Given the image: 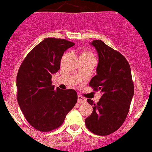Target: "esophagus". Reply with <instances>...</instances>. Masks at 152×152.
I'll use <instances>...</instances> for the list:
<instances>
[{
    "mask_svg": "<svg viewBox=\"0 0 152 152\" xmlns=\"http://www.w3.org/2000/svg\"><path fill=\"white\" fill-rule=\"evenodd\" d=\"M86 102H87V100H86V99L84 97L81 96V95L78 96V103H80V104H82V103H85Z\"/></svg>",
    "mask_w": 152,
    "mask_h": 152,
    "instance_id": "34e87169",
    "label": "esophagus"
}]
</instances>
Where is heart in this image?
I'll use <instances>...</instances> for the list:
<instances>
[{
    "label": "heart",
    "mask_w": 152,
    "mask_h": 152,
    "mask_svg": "<svg viewBox=\"0 0 152 152\" xmlns=\"http://www.w3.org/2000/svg\"><path fill=\"white\" fill-rule=\"evenodd\" d=\"M82 54H84V55H89V56H92V54L90 53V52H83Z\"/></svg>",
    "instance_id": "1"
}]
</instances>
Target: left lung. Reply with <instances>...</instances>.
I'll return each instance as SVG.
<instances>
[{
    "label": "left lung",
    "instance_id": "left-lung-1",
    "mask_svg": "<svg viewBox=\"0 0 152 152\" xmlns=\"http://www.w3.org/2000/svg\"><path fill=\"white\" fill-rule=\"evenodd\" d=\"M98 54L97 75L89 82L93 90L103 95L93 105L92 114L85 119L89 131L98 135H108L116 131L125 121L134 95V84L130 66L120 52L107 46L100 40L91 43Z\"/></svg>",
    "mask_w": 152,
    "mask_h": 152
}]
</instances>
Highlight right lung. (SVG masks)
Returning a JSON list of instances; mask_svg holds the SVG:
<instances>
[{
	"mask_svg": "<svg viewBox=\"0 0 152 152\" xmlns=\"http://www.w3.org/2000/svg\"><path fill=\"white\" fill-rule=\"evenodd\" d=\"M74 43L47 38L25 57L17 76V101L28 123L36 130L49 132L63 124L77 102L74 89L52 85V75L60 70L65 50Z\"/></svg>",
	"mask_w": 152,
	"mask_h": 152,
	"instance_id": "1",
	"label": "right lung"
}]
</instances>
